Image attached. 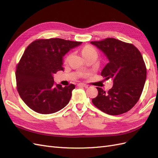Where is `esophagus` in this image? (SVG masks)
<instances>
[{
    "instance_id": "1",
    "label": "esophagus",
    "mask_w": 158,
    "mask_h": 158,
    "mask_svg": "<svg viewBox=\"0 0 158 158\" xmlns=\"http://www.w3.org/2000/svg\"><path fill=\"white\" fill-rule=\"evenodd\" d=\"M78 87H84V88H88V85H85V84H82V83H80L78 84Z\"/></svg>"
}]
</instances>
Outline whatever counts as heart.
<instances>
[{
  "label": "heart",
  "mask_w": 158,
  "mask_h": 158,
  "mask_svg": "<svg viewBox=\"0 0 158 158\" xmlns=\"http://www.w3.org/2000/svg\"><path fill=\"white\" fill-rule=\"evenodd\" d=\"M82 53L84 57H85L87 56L91 55H94V54H96L97 55V51L95 50L93 47L90 46V45H86L85 46L84 48L82 50ZM69 58V56H67L66 58V61H67Z\"/></svg>",
  "instance_id": "1"
}]
</instances>
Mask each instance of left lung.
<instances>
[{"label":"left lung","instance_id":"obj_1","mask_svg":"<svg viewBox=\"0 0 158 158\" xmlns=\"http://www.w3.org/2000/svg\"><path fill=\"white\" fill-rule=\"evenodd\" d=\"M90 43L107 56L109 63L101 75L113 82L107 92L98 87V95L92 103L111 115L128 111L139 100L146 79V67L140 52L132 44L114 38Z\"/></svg>","mask_w":158,"mask_h":158}]
</instances>
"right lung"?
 <instances>
[{
	"instance_id": "add662e5",
	"label": "right lung",
	"mask_w": 158,
	"mask_h": 158,
	"mask_svg": "<svg viewBox=\"0 0 158 158\" xmlns=\"http://www.w3.org/2000/svg\"><path fill=\"white\" fill-rule=\"evenodd\" d=\"M81 44L51 38L35 40L27 46L16 66V78L19 95L33 111L51 114L69 103L75 85L55 84L53 74L64 70L63 56Z\"/></svg>"
}]
</instances>
